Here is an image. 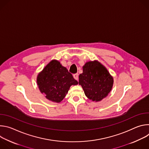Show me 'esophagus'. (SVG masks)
<instances>
[{
	"label": "esophagus",
	"instance_id": "obj_1",
	"mask_svg": "<svg viewBox=\"0 0 149 149\" xmlns=\"http://www.w3.org/2000/svg\"><path fill=\"white\" fill-rule=\"evenodd\" d=\"M73 77H74V78L76 80H78V73L74 74L73 75Z\"/></svg>",
	"mask_w": 149,
	"mask_h": 149
}]
</instances>
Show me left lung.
<instances>
[{
  "mask_svg": "<svg viewBox=\"0 0 149 149\" xmlns=\"http://www.w3.org/2000/svg\"><path fill=\"white\" fill-rule=\"evenodd\" d=\"M83 72L79 75V84L90 100L100 101L111 90L113 78L102 65L97 61L87 62Z\"/></svg>",
  "mask_w": 149,
  "mask_h": 149,
  "instance_id": "1",
  "label": "left lung"
}]
</instances>
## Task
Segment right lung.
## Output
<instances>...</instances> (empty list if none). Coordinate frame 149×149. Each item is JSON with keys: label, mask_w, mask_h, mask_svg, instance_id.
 Here are the masks:
<instances>
[{"label": "right lung", "mask_w": 149, "mask_h": 149, "mask_svg": "<svg viewBox=\"0 0 149 149\" xmlns=\"http://www.w3.org/2000/svg\"><path fill=\"white\" fill-rule=\"evenodd\" d=\"M37 84L47 99L59 102L66 96L72 85L78 84V81L59 62L52 60L38 74Z\"/></svg>", "instance_id": "1"}]
</instances>
